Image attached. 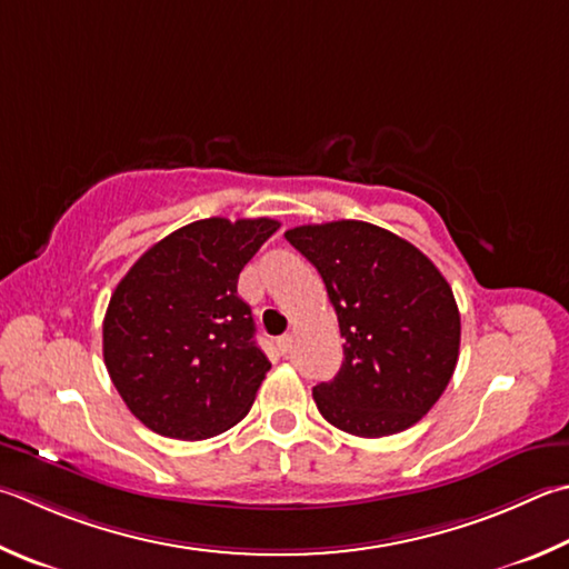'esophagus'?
<instances>
[{
    "mask_svg": "<svg viewBox=\"0 0 569 569\" xmlns=\"http://www.w3.org/2000/svg\"><path fill=\"white\" fill-rule=\"evenodd\" d=\"M276 343H278V350H281V353L286 356L288 350H291V343H293V340H291V336H281V338L276 340Z\"/></svg>",
    "mask_w": 569,
    "mask_h": 569,
    "instance_id": "obj_1",
    "label": "esophagus"
}]
</instances>
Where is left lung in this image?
<instances>
[{
  "instance_id": "obj_1",
  "label": "left lung",
  "mask_w": 569,
  "mask_h": 569,
  "mask_svg": "<svg viewBox=\"0 0 569 569\" xmlns=\"http://www.w3.org/2000/svg\"><path fill=\"white\" fill-rule=\"evenodd\" d=\"M286 241L318 268L346 338L336 378L313 388L320 416L358 438L416 426L458 366L460 313L446 276L366 221L296 226Z\"/></svg>"
}]
</instances>
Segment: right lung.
Returning <instances> with one entry per match:
<instances>
[{
	"label": "right lung",
	"mask_w": 569,
	"mask_h": 569,
	"mask_svg": "<svg viewBox=\"0 0 569 569\" xmlns=\"http://www.w3.org/2000/svg\"><path fill=\"white\" fill-rule=\"evenodd\" d=\"M273 219L193 221L153 243L104 316V363L143 426L206 440L246 418L268 373L239 273L278 231Z\"/></svg>",
	"instance_id": "obj_1"
}]
</instances>
